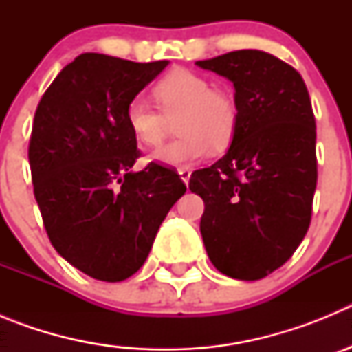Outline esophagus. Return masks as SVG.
Returning <instances> with one entry per match:
<instances>
[{
	"label": "esophagus",
	"mask_w": 352,
	"mask_h": 352,
	"mask_svg": "<svg viewBox=\"0 0 352 352\" xmlns=\"http://www.w3.org/2000/svg\"><path fill=\"white\" fill-rule=\"evenodd\" d=\"M178 174H179V178L183 179V183H185V185H188V182H190V176H192V170L188 169V167H179Z\"/></svg>",
	"instance_id": "1"
}]
</instances>
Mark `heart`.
Returning a JSON list of instances; mask_svg holds the SVG:
<instances>
[{
	"instance_id": "b5f03b06",
	"label": "heart",
	"mask_w": 352,
	"mask_h": 352,
	"mask_svg": "<svg viewBox=\"0 0 352 352\" xmlns=\"http://www.w3.org/2000/svg\"><path fill=\"white\" fill-rule=\"evenodd\" d=\"M160 109L142 96L126 105V125L133 138L148 148L162 144L173 121L178 120L182 138L153 155L162 166L185 167L201 160L210 149L229 146L238 125V105L222 89H213L206 77L178 68L162 77L153 88Z\"/></svg>"
}]
</instances>
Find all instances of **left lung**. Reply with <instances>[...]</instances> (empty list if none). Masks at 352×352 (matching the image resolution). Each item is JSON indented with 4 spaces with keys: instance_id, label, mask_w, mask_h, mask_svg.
Wrapping results in <instances>:
<instances>
[{
    "instance_id": "1",
    "label": "left lung",
    "mask_w": 352,
    "mask_h": 352,
    "mask_svg": "<svg viewBox=\"0 0 352 352\" xmlns=\"http://www.w3.org/2000/svg\"><path fill=\"white\" fill-rule=\"evenodd\" d=\"M195 65L231 80L238 105L231 148L190 176L188 188L204 201V247L220 273L259 280L294 254L312 219L317 158L309 89L291 65L254 49Z\"/></svg>"
}]
</instances>
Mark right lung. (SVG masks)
<instances>
[{
	"label": "right lung",
	"mask_w": 352,
	"mask_h": 352,
	"mask_svg": "<svg viewBox=\"0 0 352 352\" xmlns=\"http://www.w3.org/2000/svg\"><path fill=\"white\" fill-rule=\"evenodd\" d=\"M167 63L84 52L36 107L28 158L43 227L56 252L96 280L138 272L186 190L179 174L155 162L132 170L141 151L126 105Z\"/></svg>",
	"instance_id": "right-lung-1"
}]
</instances>
